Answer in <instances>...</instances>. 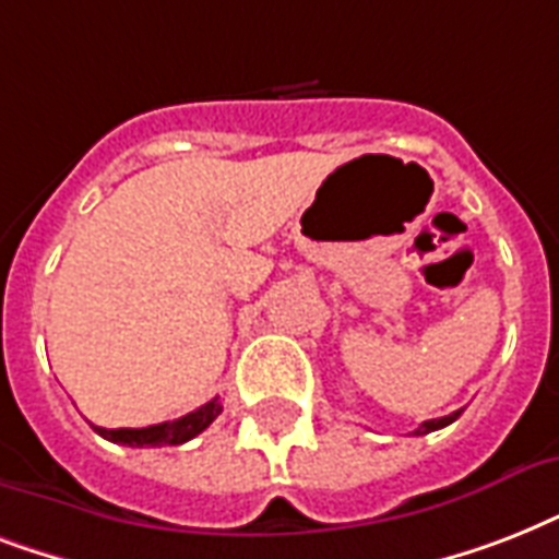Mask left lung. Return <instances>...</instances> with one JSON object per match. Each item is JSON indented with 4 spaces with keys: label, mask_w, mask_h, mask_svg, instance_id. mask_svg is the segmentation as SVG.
<instances>
[{
    "label": "left lung",
    "mask_w": 559,
    "mask_h": 559,
    "mask_svg": "<svg viewBox=\"0 0 559 559\" xmlns=\"http://www.w3.org/2000/svg\"><path fill=\"white\" fill-rule=\"evenodd\" d=\"M459 415H461V408L447 417H438V420H424V424L415 429V435H429V432H435V429H443V426H450L452 420H459Z\"/></svg>",
    "instance_id": "8db88e82"
}]
</instances>
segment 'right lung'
Listing matches in <instances>:
<instances>
[{
	"label": "right lung",
	"instance_id": "obj_1",
	"mask_svg": "<svg viewBox=\"0 0 559 559\" xmlns=\"http://www.w3.org/2000/svg\"><path fill=\"white\" fill-rule=\"evenodd\" d=\"M219 412H223V406L214 397L205 406L193 408V412L177 417V420H168V424L144 426V429H104V426H95V432L104 435L112 443H124V447H177V443L197 438L202 429H209L211 420Z\"/></svg>",
	"mask_w": 559,
	"mask_h": 559
}]
</instances>
